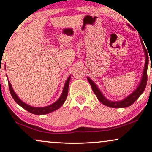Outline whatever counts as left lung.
Returning <instances> with one entry per match:
<instances>
[{"label":"left lung","instance_id":"obj_1","mask_svg":"<svg viewBox=\"0 0 152 152\" xmlns=\"http://www.w3.org/2000/svg\"><path fill=\"white\" fill-rule=\"evenodd\" d=\"M127 26L131 28L129 25H127ZM141 44L142 45L143 50H144V53L145 55V63L144 69H143V73L142 75V77H141L140 84H138V86L136 88V90H135L133 93H131L130 95H129L128 96L125 97L124 99L120 101L109 100V99H108L107 97L103 95V93L101 92V91L99 90L97 85L95 84V82H93L90 77H87L88 81L89 82V83H90L91 88H92L93 92H94L95 95H96L97 98L98 99V100L102 104H103L104 105L107 106V107H111V108L128 107L132 104H133L136 102V99L140 96V95L143 93V91H145V88H146L147 82V66H148V64H149V57H148V53H147V50L145 49V47L144 44H143L142 41H141Z\"/></svg>","mask_w":152,"mask_h":152}]
</instances>
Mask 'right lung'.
Masks as SVG:
<instances>
[{"label":"right lung","mask_w":152,"mask_h":152,"mask_svg":"<svg viewBox=\"0 0 152 152\" xmlns=\"http://www.w3.org/2000/svg\"><path fill=\"white\" fill-rule=\"evenodd\" d=\"M70 77H71V76L70 75L67 78V80H66L65 84H64V88H63V91H62L61 95V96L59 97V98L58 99L57 101L55 102L52 104L46 106V107H32V106L25 103L24 102H23L21 99L18 97V95L16 94V93L14 92V89L12 88V84L10 82V81H8V83H9V88H10V93H11L12 97H13L14 100H15L16 102L17 103L18 105L20 106V107L27 110V111H29L31 113L35 114V115H44V114L50 113H51V112H53L56 111V110H57L58 109H59V108L64 104V103L65 102L66 97H67V95H68V86H69Z\"/></svg>","instance_id":"obj_1"}]
</instances>
